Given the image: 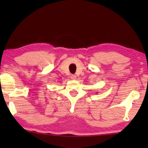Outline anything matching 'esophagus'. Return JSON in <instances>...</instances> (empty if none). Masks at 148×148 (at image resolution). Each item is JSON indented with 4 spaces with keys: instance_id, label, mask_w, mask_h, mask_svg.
I'll return each instance as SVG.
<instances>
[{
    "instance_id": "34e87169",
    "label": "esophagus",
    "mask_w": 148,
    "mask_h": 148,
    "mask_svg": "<svg viewBox=\"0 0 148 148\" xmlns=\"http://www.w3.org/2000/svg\"><path fill=\"white\" fill-rule=\"evenodd\" d=\"M71 79H73V80L76 79V76H75V75L72 74V75H71Z\"/></svg>"
}]
</instances>
